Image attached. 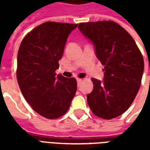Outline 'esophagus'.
I'll return each mask as SVG.
<instances>
[{
    "label": "esophagus",
    "mask_w": 150,
    "mask_h": 150,
    "mask_svg": "<svg viewBox=\"0 0 150 150\" xmlns=\"http://www.w3.org/2000/svg\"><path fill=\"white\" fill-rule=\"evenodd\" d=\"M76 80H77V83H78V85H79V83H81V82L83 81V79L77 78V79H76Z\"/></svg>",
    "instance_id": "obj_1"
}]
</instances>
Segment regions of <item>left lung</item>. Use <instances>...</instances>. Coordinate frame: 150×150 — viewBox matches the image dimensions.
Listing matches in <instances>:
<instances>
[{"label":"left lung","instance_id":"left-lung-1","mask_svg":"<svg viewBox=\"0 0 150 150\" xmlns=\"http://www.w3.org/2000/svg\"><path fill=\"white\" fill-rule=\"evenodd\" d=\"M78 28L94 44L96 57L104 66V81L91 79L94 88L87 96L88 105L103 119L120 116L130 107L141 86L142 53L132 36L112 21L83 22Z\"/></svg>","mask_w":150,"mask_h":150}]
</instances>
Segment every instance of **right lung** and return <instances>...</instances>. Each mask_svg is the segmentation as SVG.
Listing matches in <instances>:
<instances>
[{
	"instance_id": "1",
	"label": "right lung",
	"mask_w": 150,
	"mask_h": 150,
	"mask_svg": "<svg viewBox=\"0 0 150 150\" xmlns=\"http://www.w3.org/2000/svg\"><path fill=\"white\" fill-rule=\"evenodd\" d=\"M78 24L47 21L22 40L18 53L17 79L32 108L47 119L63 116L77 90L75 78L56 75L68 35Z\"/></svg>"
}]
</instances>
